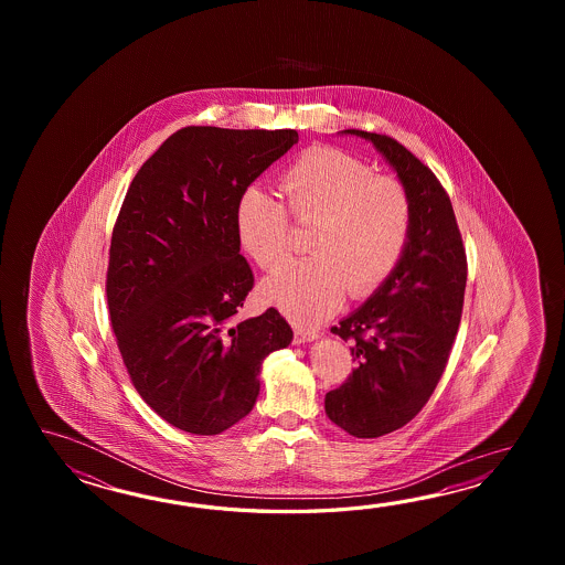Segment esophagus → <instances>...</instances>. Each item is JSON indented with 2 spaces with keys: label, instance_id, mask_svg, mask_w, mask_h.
I'll list each match as a JSON object with an SVG mask.
<instances>
[{
  "label": "esophagus",
  "instance_id": "1",
  "mask_svg": "<svg viewBox=\"0 0 565 565\" xmlns=\"http://www.w3.org/2000/svg\"><path fill=\"white\" fill-rule=\"evenodd\" d=\"M317 333L315 331H309V329H297L295 331V343H311V341H315L317 339Z\"/></svg>",
  "mask_w": 565,
  "mask_h": 565
}]
</instances>
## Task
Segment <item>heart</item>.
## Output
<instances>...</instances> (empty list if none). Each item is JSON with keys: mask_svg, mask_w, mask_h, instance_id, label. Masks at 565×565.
I'll use <instances>...</instances> for the list:
<instances>
[{"mask_svg": "<svg viewBox=\"0 0 565 565\" xmlns=\"http://www.w3.org/2000/svg\"><path fill=\"white\" fill-rule=\"evenodd\" d=\"M288 214L311 224V258L277 268L263 295L299 323H319L339 309L345 292L367 297L402 260L412 205L399 181L373 175L358 157L335 147H311L288 163L280 178ZM242 248L265 268L288 253L284 205L260 188L242 193L236 205Z\"/></svg>", "mask_w": 565, "mask_h": 565, "instance_id": "heart-1", "label": "heart"}]
</instances>
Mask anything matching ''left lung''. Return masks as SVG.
Returning <instances> with one entry per match:
<instances>
[{
  "mask_svg": "<svg viewBox=\"0 0 565 565\" xmlns=\"http://www.w3.org/2000/svg\"><path fill=\"white\" fill-rule=\"evenodd\" d=\"M375 147L408 192L412 222L396 270L331 331L353 341L360 365L324 396L329 420L355 438H377L408 424L433 396L457 337L467 254L445 188L404 145L348 129Z\"/></svg>",
  "mask_w": 565,
  "mask_h": 565,
  "instance_id": "8db88e82",
  "label": "left lung"
}]
</instances>
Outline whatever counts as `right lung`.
Returning a JSON list of instances; mask_svg holds the SVG:
<instances>
[{
    "label": "right lung",
    "mask_w": 565,
    "mask_h": 565,
    "mask_svg": "<svg viewBox=\"0 0 565 565\" xmlns=\"http://www.w3.org/2000/svg\"><path fill=\"white\" fill-rule=\"evenodd\" d=\"M295 129L185 127L137 171L113 230L110 323L132 385L183 433L246 418L263 361L292 341L277 309L236 319L254 277L236 205L292 145Z\"/></svg>",
    "instance_id": "add662e5"
}]
</instances>
